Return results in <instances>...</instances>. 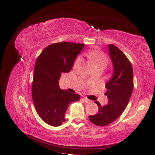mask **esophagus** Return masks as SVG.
Masks as SVG:
<instances>
[{"instance_id": "obj_1", "label": "esophagus", "mask_w": 155, "mask_h": 155, "mask_svg": "<svg viewBox=\"0 0 155 155\" xmlns=\"http://www.w3.org/2000/svg\"><path fill=\"white\" fill-rule=\"evenodd\" d=\"M83 101L85 102V103H91V101L89 100V99H88L87 98H83Z\"/></svg>"}]
</instances>
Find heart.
<instances>
[{
  "instance_id": "obj_1",
  "label": "heart",
  "mask_w": 155,
  "mask_h": 155,
  "mask_svg": "<svg viewBox=\"0 0 155 155\" xmlns=\"http://www.w3.org/2000/svg\"><path fill=\"white\" fill-rule=\"evenodd\" d=\"M87 57L92 62L94 67L97 65L106 66L108 64V58L107 56L97 48L91 49L87 53ZM81 62V58L78 57L74 63V67H77Z\"/></svg>"
}]
</instances>
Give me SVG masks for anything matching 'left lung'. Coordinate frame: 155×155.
<instances>
[{
    "label": "left lung",
    "mask_w": 155,
    "mask_h": 155,
    "mask_svg": "<svg viewBox=\"0 0 155 155\" xmlns=\"http://www.w3.org/2000/svg\"><path fill=\"white\" fill-rule=\"evenodd\" d=\"M109 55L113 64V74L105 84L108 102L101 106L98 101V111L90 115L89 120L95 125L107 126L119 117L126 108L133 90V71L130 62L116 46L108 45Z\"/></svg>",
    "instance_id": "8db88e82"
}]
</instances>
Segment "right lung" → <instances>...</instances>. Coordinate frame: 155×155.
Segmentation results:
<instances>
[{
    "label": "right lung",
    "mask_w": 155,
    "mask_h": 155,
    "mask_svg": "<svg viewBox=\"0 0 155 155\" xmlns=\"http://www.w3.org/2000/svg\"><path fill=\"white\" fill-rule=\"evenodd\" d=\"M84 47V44L69 42L52 44L42 51L36 61L32 101L39 117L51 126H61L66 120L64 115L68 105L80 99L79 94L61 89L58 81L62 73L70 72Z\"/></svg>",
    "instance_id": "right-lung-1"
}]
</instances>
